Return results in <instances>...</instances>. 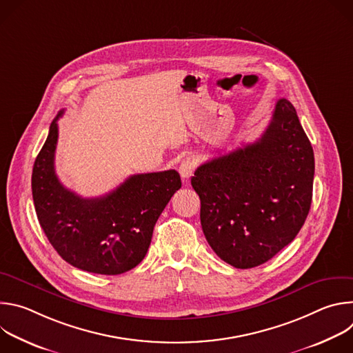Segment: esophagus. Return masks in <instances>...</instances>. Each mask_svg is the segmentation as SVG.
I'll return each instance as SVG.
<instances>
[{
	"instance_id": "1",
	"label": "esophagus",
	"mask_w": 353,
	"mask_h": 353,
	"mask_svg": "<svg viewBox=\"0 0 353 353\" xmlns=\"http://www.w3.org/2000/svg\"><path fill=\"white\" fill-rule=\"evenodd\" d=\"M194 169H195L194 162H192L190 158H187V159H183V161H181V163H180V166H179V173H180V176H181L183 180H188V179L192 176Z\"/></svg>"
}]
</instances>
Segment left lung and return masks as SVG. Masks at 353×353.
Returning a JSON list of instances; mask_svg holds the SVG:
<instances>
[{"instance_id":"left-lung-1","label":"left lung","mask_w":353,"mask_h":353,"mask_svg":"<svg viewBox=\"0 0 353 353\" xmlns=\"http://www.w3.org/2000/svg\"><path fill=\"white\" fill-rule=\"evenodd\" d=\"M313 179L312 143L293 105L279 99L259 141L205 162L191 177L216 256L241 270L271 260L303 226Z\"/></svg>"}]
</instances>
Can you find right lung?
<instances>
[{
	"label": "right lung",
	"mask_w": 353,
	"mask_h": 353,
	"mask_svg": "<svg viewBox=\"0 0 353 353\" xmlns=\"http://www.w3.org/2000/svg\"><path fill=\"white\" fill-rule=\"evenodd\" d=\"M32 173V194L39 223L54 250L75 268L119 275L145 257L154 228L172 195L181 187L176 170L134 174L112 192L82 198L65 188L54 170L57 120Z\"/></svg>",
	"instance_id": "right-lung-1"
}]
</instances>
